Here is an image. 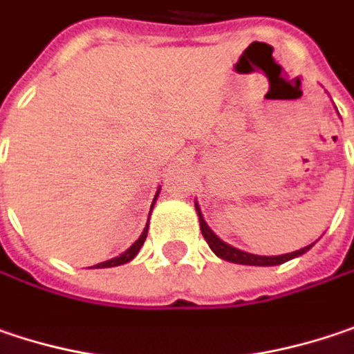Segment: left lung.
<instances>
[{"label": "left lung", "instance_id": "obj_1", "mask_svg": "<svg viewBox=\"0 0 354 354\" xmlns=\"http://www.w3.org/2000/svg\"><path fill=\"white\" fill-rule=\"evenodd\" d=\"M195 209H197V215H199V227H201V234H203L205 241L209 243L212 252H214L217 258L227 260V262H234V264H243V266L284 264V262H288V260H292V258H298V256L306 254V252L315 245V243H310V245H306V248H302V250H296V252H292V254H282V256H256V254H248V252H243V250H238V248H234V245L225 243L223 240H219L214 232L209 230V225L205 223V219H203L201 209H199V205H197V203H195Z\"/></svg>", "mask_w": 354, "mask_h": 354}]
</instances>
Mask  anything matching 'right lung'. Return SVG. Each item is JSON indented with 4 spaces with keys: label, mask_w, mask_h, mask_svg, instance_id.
<instances>
[{
    "label": "right lung",
    "mask_w": 354,
    "mask_h": 354,
    "mask_svg": "<svg viewBox=\"0 0 354 354\" xmlns=\"http://www.w3.org/2000/svg\"><path fill=\"white\" fill-rule=\"evenodd\" d=\"M157 197H159V191H157V195H155V199H153V205H155V201H157ZM153 205H151V209H153ZM147 232H149V223H147V227L142 230V234H140V238L127 252H122L120 256H116L113 260H106V262H100V264L92 266V268H113V266H120V264H127V262H131L137 254H139V250L142 248V243L147 240Z\"/></svg>",
    "instance_id": "add662e5"
}]
</instances>
